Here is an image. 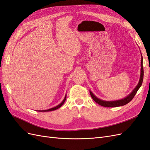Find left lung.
<instances>
[{
  "mask_svg": "<svg viewBox=\"0 0 150 150\" xmlns=\"http://www.w3.org/2000/svg\"><path fill=\"white\" fill-rule=\"evenodd\" d=\"M143 74H144V71H143V57L142 55V60H141V72H140V77H139L138 84H137V86H136L135 88L132 91H131V93L128 95V96L121 99H119V100H116V101H104L101 99L97 98L91 91H89L91 96L92 97L93 99L95 102L97 103L98 104H99V105L104 107L112 108V107L124 106L125 104H128L132 100L133 98L135 96V94H137L138 90L139 89L141 86H142L143 80Z\"/></svg>",
  "mask_w": 150,
  "mask_h": 150,
  "instance_id": "1",
  "label": "left lung"
}]
</instances>
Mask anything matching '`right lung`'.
I'll list each match as a JSON object with an SVG mask.
<instances>
[{"mask_svg": "<svg viewBox=\"0 0 150 150\" xmlns=\"http://www.w3.org/2000/svg\"><path fill=\"white\" fill-rule=\"evenodd\" d=\"M66 96H65V97H64V99H63L62 100V101L59 104H58L57 106H55V107H54V108H50V109H48V110H38V111H40V112H42V111H54V110H57V109H58V108H59L60 107H61V106L63 104H64V103L65 102V101H66Z\"/></svg>", "mask_w": 150, "mask_h": 150, "instance_id": "1", "label": "right lung"}]
</instances>
